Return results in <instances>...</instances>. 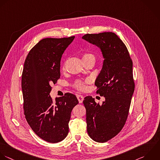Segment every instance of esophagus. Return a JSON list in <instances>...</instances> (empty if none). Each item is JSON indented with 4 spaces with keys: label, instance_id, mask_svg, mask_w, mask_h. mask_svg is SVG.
I'll use <instances>...</instances> for the list:
<instances>
[{
    "label": "esophagus",
    "instance_id": "obj_1",
    "mask_svg": "<svg viewBox=\"0 0 160 160\" xmlns=\"http://www.w3.org/2000/svg\"><path fill=\"white\" fill-rule=\"evenodd\" d=\"M77 99H78L79 103H82L83 102V100H84L83 96H82V95H78L77 96Z\"/></svg>",
    "mask_w": 160,
    "mask_h": 160
}]
</instances>
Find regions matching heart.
<instances>
[{
  "label": "heart",
  "instance_id": "heart-1",
  "mask_svg": "<svg viewBox=\"0 0 160 160\" xmlns=\"http://www.w3.org/2000/svg\"><path fill=\"white\" fill-rule=\"evenodd\" d=\"M90 59H95V57L93 54L90 53H85L82 55V60L83 62L88 60ZM87 83V81L86 82H82L80 80H77L74 83V87L79 90H85L87 88L86 83Z\"/></svg>",
  "mask_w": 160,
  "mask_h": 160
}]
</instances>
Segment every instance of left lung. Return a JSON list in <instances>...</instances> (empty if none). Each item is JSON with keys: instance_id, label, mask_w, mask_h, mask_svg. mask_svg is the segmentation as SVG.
Here are the masks:
<instances>
[{"instance_id": "8db88e82", "label": "left lung", "mask_w": 160, "mask_h": 160, "mask_svg": "<svg viewBox=\"0 0 160 160\" xmlns=\"http://www.w3.org/2000/svg\"><path fill=\"white\" fill-rule=\"evenodd\" d=\"M82 38L98 47L104 58L95 85L105 100L100 105L88 96L83 102L88 135L105 143L115 137L127 121L135 90L133 62L126 45L113 32L88 33Z\"/></svg>"}]
</instances>
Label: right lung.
Listing matches in <instances>:
<instances>
[{
	"label": "right lung",
	"instance_id": "right-lung-1",
	"mask_svg": "<svg viewBox=\"0 0 160 160\" xmlns=\"http://www.w3.org/2000/svg\"><path fill=\"white\" fill-rule=\"evenodd\" d=\"M75 37L46 38L29 52L22 75V90L25 118L35 134L52 143L68 135V123L73 107L78 103L76 96L67 93L53 102L51 85L60 77L62 56Z\"/></svg>",
	"mask_w": 160,
	"mask_h": 160
}]
</instances>
